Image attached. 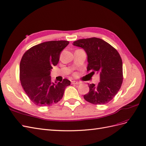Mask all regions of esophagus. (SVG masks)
<instances>
[{
    "label": "esophagus",
    "mask_w": 146,
    "mask_h": 146,
    "mask_svg": "<svg viewBox=\"0 0 146 146\" xmlns=\"http://www.w3.org/2000/svg\"><path fill=\"white\" fill-rule=\"evenodd\" d=\"M72 84H80V82H78V81H72Z\"/></svg>",
    "instance_id": "obj_1"
}]
</instances>
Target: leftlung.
I'll use <instances>...</instances> for the list:
<instances>
[{
	"mask_svg": "<svg viewBox=\"0 0 146 146\" xmlns=\"http://www.w3.org/2000/svg\"><path fill=\"white\" fill-rule=\"evenodd\" d=\"M73 44L84 50L87 56V70L93 76L100 75L98 85L89 84V92L84 98L94 105H105L117 94L123 81L122 61L119 52L111 44L102 39L95 38L80 39Z\"/></svg>",
	"mask_w": 146,
	"mask_h": 146,
	"instance_id": "obj_1",
	"label": "left lung"
}]
</instances>
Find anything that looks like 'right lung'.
<instances>
[{"instance_id":"add662e5","label":"right lung","mask_w":146,"mask_h":146,"mask_svg":"<svg viewBox=\"0 0 146 146\" xmlns=\"http://www.w3.org/2000/svg\"><path fill=\"white\" fill-rule=\"evenodd\" d=\"M69 41H50L29 49L24 54L19 65L22 87L31 100L40 106H50L59 102L71 82L64 79L53 82L50 76L53 66L59 61L60 54Z\"/></svg>"}]
</instances>
